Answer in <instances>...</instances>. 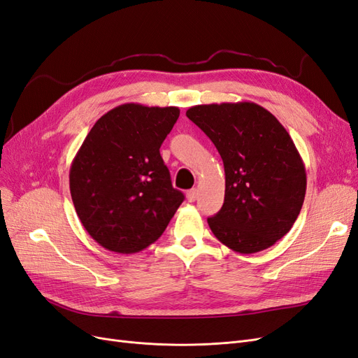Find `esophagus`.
Returning <instances> with one entry per match:
<instances>
[{"instance_id":"obj_1","label":"esophagus","mask_w":358,"mask_h":358,"mask_svg":"<svg viewBox=\"0 0 358 358\" xmlns=\"http://www.w3.org/2000/svg\"><path fill=\"white\" fill-rule=\"evenodd\" d=\"M187 200L189 201V203H194L197 200V189H189L188 192H187Z\"/></svg>"}]
</instances>
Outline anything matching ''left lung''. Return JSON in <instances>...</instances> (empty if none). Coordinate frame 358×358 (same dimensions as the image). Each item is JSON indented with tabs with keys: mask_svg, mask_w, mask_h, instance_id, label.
<instances>
[{
	"mask_svg": "<svg viewBox=\"0 0 358 358\" xmlns=\"http://www.w3.org/2000/svg\"><path fill=\"white\" fill-rule=\"evenodd\" d=\"M187 116L224 162V204L208 218L216 239L239 254L275 245L296 222L306 194L305 164L287 129L251 101L194 106Z\"/></svg>",
	"mask_w": 358,
	"mask_h": 358,
	"instance_id": "left-lung-1",
	"label": "left lung"
}]
</instances>
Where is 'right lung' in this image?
I'll use <instances>...</instances> for the list:
<instances>
[{"label": "right lung", "instance_id": "obj_1", "mask_svg": "<svg viewBox=\"0 0 358 358\" xmlns=\"http://www.w3.org/2000/svg\"><path fill=\"white\" fill-rule=\"evenodd\" d=\"M179 113L173 106H117L94 124L71 162L76 213L92 239L112 252L143 251L185 199L173 188L159 155Z\"/></svg>", "mask_w": 358, "mask_h": 358}]
</instances>
